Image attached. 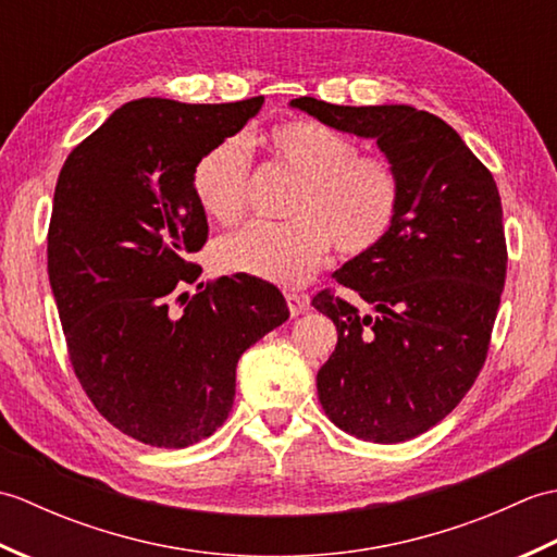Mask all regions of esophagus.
<instances>
[{"instance_id":"34e87169","label":"esophagus","mask_w":557,"mask_h":557,"mask_svg":"<svg viewBox=\"0 0 557 557\" xmlns=\"http://www.w3.org/2000/svg\"><path fill=\"white\" fill-rule=\"evenodd\" d=\"M285 299H287V306H289V313L292 315H301V313H306L309 311V297H306V294H297V292H289V294H285Z\"/></svg>"}]
</instances>
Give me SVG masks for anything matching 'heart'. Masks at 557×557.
<instances>
[{
	"label": "heart",
	"instance_id": "b5f03b06",
	"mask_svg": "<svg viewBox=\"0 0 557 557\" xmlns=\"http://www.w3.org/2000/svg\"><path fill=\"white\" fill-rule=\"evenodd\" d=\"M263 144L301 186L289 222H251L212 246L222 272L299 287L323 263L330 244L342 256H361L381 244L397 220L401 184L393 162L361 156L359 144L321 122L272 126ZM251 152L242 136L206 150L194 168V191L212 220L234 222L246 208Z\"/></svg>",
	"mask_w": 557,
	"mask_h": 557
}]
</instances>
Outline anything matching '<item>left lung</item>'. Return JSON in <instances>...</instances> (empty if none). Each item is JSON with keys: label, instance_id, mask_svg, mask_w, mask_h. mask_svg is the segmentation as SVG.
<instances>
[{"label": "left lung", "instance_id": "left-lung-1", "mask_svg": "<svg viewBox=\"0 0 557 557\" xmlns=\"http://www.w3.org/2000/svg\"><path fill=\"white\" fill-rule=\"evenodd\" d=\"M289 104L337 132L373 138L397 168L393 230L333 272L371 311L330 289L313 299L337 325V347L315 385L337 429L371 443L409 441L459 405L486 361L507 270L498 186L431 112L315 98Z\"/></svg>", "mask_w": 557, "mask_h": 557}]
</instances>
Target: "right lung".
Returning a JSON list of instances; mask_svg holds the SVG:
<instances>
[{
	"label": "right lung",
	"mask_w": 557,
	"mask_h": 557,
	"mask_svg": "<svg viewBox=\"0 0 557 557\" xmlns=\"http://www.w3.org/2000/svg\"><path fill=\"white\" fill-rule=\"evenodd\" d=\"M263 102L132 100L59 172L47 272L71 366L102 417L152 447L215 433L242 354L289 318L275 285L246 275L198 285L182 311L170 306L176 282L196 280L191 256L208 239L196 162Z\"/></svg>",
	"instance_id": "right-lung-1"
}]
</instances>
